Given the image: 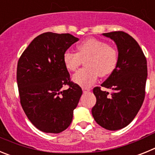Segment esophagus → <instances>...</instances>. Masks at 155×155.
<instances>
[{
    "instance_id": "obj_1",
    "label": "esophagus",
    "mask_w": 155,
    "mask_h": 155,
    "mask_svg": "<svg viewBox=\"0 0 155 155\" xmlns=\"http://www.w3.org/2000/svg\"><path fill=\"white\" fill-rule=\"evenodd\" d=\"M82 90H83V92L84 93L88 92V91H91V90H90V88H87V87H83V88H82Z\"/></svg>"
}]
</instances>
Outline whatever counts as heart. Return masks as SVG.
<instances>
[{"label":"heart","mask_w":155,"mask_h":155,"mask_svg":"<svg viewBox=\"0 0 155 155\" xmlns=\"http://www.w3.org/2000/svg\"><path fill=\"white\" fill-rule=\"evenodd\" d=\"M78 53L71 50L64 54V64L70 71H75L85 61L86 68L73 75L72 80L84 87H91L98 76L105 78L113 73L118 63V53L108 43L96 39H87L80 42Z\"/></svg>","instance_id":"obj_1"}]
</instances>
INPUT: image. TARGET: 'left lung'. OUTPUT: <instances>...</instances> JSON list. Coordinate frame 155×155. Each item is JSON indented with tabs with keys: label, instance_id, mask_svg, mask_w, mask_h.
I'll return each mask as SVG.
<instances>
[{
	"label": "left lung",
	"instance_id": "left-lung-1",
	"mask_svg": "<svg viewBox=\"0 0 155 155\" xmlns=\"http://www.w3.org/2000/svg\"><path fill=\"white\" fill-rule=\"evenodd\" d=\"M116 43L118 63L113 73L101 86L112 90L109 94L95 87L96 104L91 109L98 125L118 130L130 124L143 102L147 77V60L135 39L124 31L103 33Z\"/></svg>",
	"mask_w": 155,
	"mask_h": 155
}]
</instances>
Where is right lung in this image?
Listing matches in <instances>:
<instances>
[{
	"instance_id": "1",
	"label": "right lung",
	"mask_w": 155,
	"mask_h": 155,
	"mask_svg": "<svg viewBox=\"0 0 155 155\" xmlns=\"http://www.w3.org/2000/svg\"><path fill=\"white\" fill-rule=\"evenodd\" d=\"M79 40L69 33L45 32L35 37L18 62L17 83L25 113L38 130L59 134L73 120L82 90L70 80L64 54ZM68 84L70 87L62 90Z\"/></svg>"
}]
</instances>
